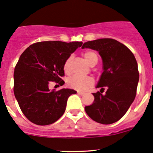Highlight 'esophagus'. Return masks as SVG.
<instances>
[{
  "instance_id": "esophagus-1",
  "label": "esophagus",
  "mask_w": 153,
  "mask_h": 153,
  "mask_svg": "<svg viewBox=\"0 0 153 153\" xmlns=\"http://www.w3.org/2000/svg\"><path fill=\"white\" fill-rule=\"evenodd\" d=\"M77 93H78V95H84V92H80V91H78V92H77Z\"/></svg>"
}]
</instances>
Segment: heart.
<instances>
[{
  "label": "heart",
  "mask_w": 153,
  "mask_h": 153,
  "mask_svg": "<svg viewBox=\"0 0 153 153\" xmlns=\"http://www.w3.org/2000/svg\"><path fill=\"white\" fill-rule=\"evenodd\" d=\"M84 58L89 64H97L98 57L97 55L92 51H86L84 52ZM72 61V57H69L66 60L64 65V70L66 73H69L70 71V63ZM67 86L69 88L76 89V90L84 91L94 84V79L91 76H82V75H74L69 77L67 81Z\"/></svg>",
  "instance_id": "obj_1"
}]
</instances>
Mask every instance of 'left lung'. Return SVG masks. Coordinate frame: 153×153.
<instances>
[{
  "mask_svg": "<svg viewBox=\"0 0 153 153\" xmlns=\"http://www.w3.org/2000/svg\"><path fill=\"white\" fill-rule=\"evenodd\" d=\"M82 48L97 50L103 60L104 72L92 93L95 100L85 111L93 121L111 124L121 119L136 96L139 80L138 64L126 46L112 38H101L84 43ZM105 88V95L102 93Z\"/></svg>",
  "mask_w": 153,
  "mask_h": 153,
  "instance_id": "obj_1",
  "label": "left lung"
}]
</instances>
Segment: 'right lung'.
<instances>
[{"mask_svg":"<svg viewBox=\"0 0 153 153\" xmlns=\"http://www.w3.org/2000/svg\"><path fill=\"white\" fill-rule=\"evenodd\" d=\"M83 43L58 41L32 44L21 54L14 71V94L21 111L31 122L49 125L64 113L71 89L49 90V84L64 85L66 60Z\"/></svg>","mask_w":153,"mask_h":153,"instance_id":"right-lung-1","label":"right lung"}]
</instances>
